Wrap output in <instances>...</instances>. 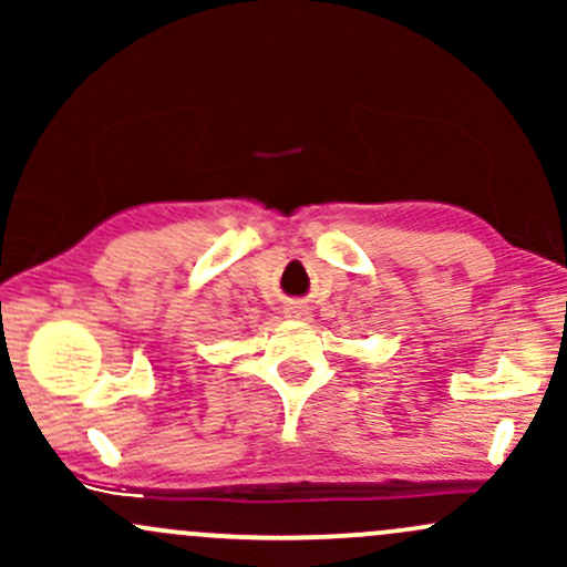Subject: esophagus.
Returning <instances> with one entry per match:
<instances>
[{"instance_id": "34e87169", "label": "esophagus", "mask_w": 567, "mask_h": 567, "mask_svg": "<svg viewBox=\"0 0 567 567\" xmlns=\"http://www.w3.org/2000/svg\"><path fill=\"white\" fill-rule=\"evenodd\" d=\"M285 311H288L290 317H296V320H309V317H311V306L303 303V301H290L288 309H285Z\"/></svg>"}]
</instances>
